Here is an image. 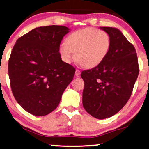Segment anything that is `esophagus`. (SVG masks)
I'll return each instance as SVG.
<instances>
[{
    "label": "esophagus",
    "mask_w": 149,
    "mask_h": 149,
    "mask_svg": "<svg viewBox=\"0 0 149 149\" xmlns=\"http://www.w3.org/2000/svg\"><path fill=\"white\" fill-rule=\"evenodd\" d=\"M80 74H81V71L78 70V69H77L76 71H75V75H76L77 77H78V76H79V75H80Z\"/></svg>",
    "instance_id": "esophagus-1"
}]
</instances>
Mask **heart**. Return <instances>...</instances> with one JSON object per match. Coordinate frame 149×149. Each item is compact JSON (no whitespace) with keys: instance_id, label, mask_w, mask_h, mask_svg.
<instances>
[{"instance_id":"1","label":"heart","mask_w":149,"mask_h":149,"mask_svg":"<svg viewBox=\"0 0 149 149\" xmlns=\"http://www.w3.org/2000/svg\"><path fill=\"white\" fill-rule=\"evenodd\" d=\"M111 48V38L107 32L94 28H86L71 33L59 47L61 58L69 64L76 57L77 62L87 68L101 64Z\"/></svg>"}]
</instances>
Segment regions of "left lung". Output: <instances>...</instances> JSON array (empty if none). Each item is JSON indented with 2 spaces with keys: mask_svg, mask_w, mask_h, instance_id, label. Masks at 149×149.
I'll use <instances>...</instances> for the list:
<instances>
[{
  "mask_svg": "<svg viewBox=\"0 0 149 149\" xmlns=\"http://www.w3.org/2000/svg\"><path fill=\"white\" fill-rule=\"evenodd\" d=\"M111 38L107 58L98 66L83 70L85 83L83 106L98 119L117 113L131 96L139 73L137 54L133 45L119 29L100 27Z\"/></svg>",
  "mask_w": 149,
  "mask_h": 149,
  "instance_id": "left-lung-1",
  "label": "left lung"
}]
</instances>
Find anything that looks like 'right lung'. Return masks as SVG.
<instances>
[{
  "mask_svg": "<svg viewBox=\"0 0 149 149\" xmlns=\"http://www.w3.org/2000/svg\"><path fill=\"white\" fill-rule=\"evenodd\" d=\"M69 30L63 26L36 28L13 47L8 64L11 90L17 103L32 115L54 111L74 77L75 68L63 62L59 52Z\"/></svg>",
  "mask_w": 149,
  "mask_h": 149,
  "instance_id": "right-lung-1",
  "label": "right lung"
}]
</instances>
